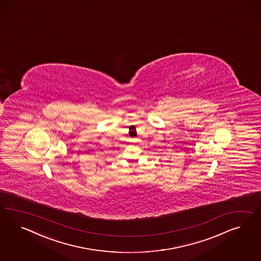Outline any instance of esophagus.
Masks as SVG:
<instances>
[{"instance_id": "obj_1", "label": "esophagus", "mask_w": 261, "mask_h": 261, "mask_svg": "<svg viewBox=\"0 0 261 261\" xmlns=\"http://www.w3.org/2000/svg\"><path fill=\"white\" fill-rule=\"evenodd\" d=\"M134 141H135V142H137V141H138V140H137V139H135Z\"/></svg>"}]
</instances>
